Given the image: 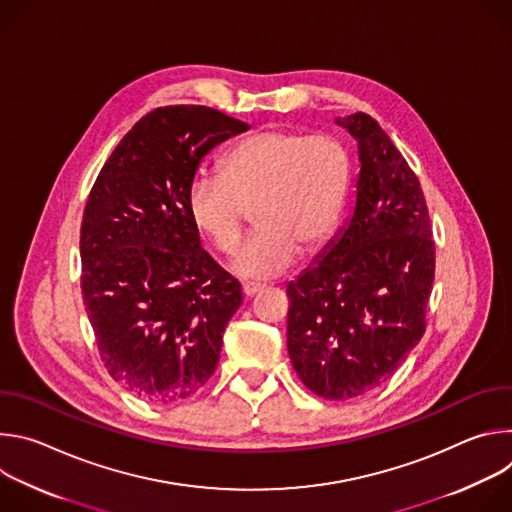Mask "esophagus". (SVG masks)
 Returning <instances> with one entry per match:
<instances>
[{
  "mask_svg": "<svg viewBox=\"0 0 512 512\" xmlns=\"http://www.w3.org/2000/svg\"><path fill=\"white\" fill-rule=\"evenodd\" d=\"M265 287V283H257V281H245L243 283V294L247 298H253L255 294H259V291Z\"/></svg>",
  "mask_w": 512,
  "mask_h": 512,
  "instance_id": "esophagus-1",
  "label": "esophagus"
}]
</instances>
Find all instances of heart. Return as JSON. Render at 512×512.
<instances>
[{"label":"heart","instance_id":"1","mask_svg":"<svg viewBox=\"0 0 512 512\" xmlns=\"http://www.w3.org/2000/svg\"><path fill=\"white\" fill-rule=\"evenodd\" d=\"M352 178L350 154L330 133L287 129L241 139L221 162V176H198L188 188V214L218 253H233L247 208L255 231L239 247L233 269L273 277L300 251L326 247L342 216Z\"/></svg>","mask_w":512,"mask_h":512}]
</instances>
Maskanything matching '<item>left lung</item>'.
<instances>
[{
  "label": "left lung",
  "mask_w": 512,
  "mask_h": 512,
  "mask_svg": "<svg viewBox=\"0 0 512 512\" xmlns=\"http://www.w3.org/2000/svg\"><path fill=\"white\" fill-rule=\"evenodd\" d=\"M336 123L358 143L356 206L287 285V350L312 393L344 401L387 383L425 334L435 245L421 184L381 125L367 113Z\"/></svg>",
  "instance_id": "8db88e82"
}]
</instances>
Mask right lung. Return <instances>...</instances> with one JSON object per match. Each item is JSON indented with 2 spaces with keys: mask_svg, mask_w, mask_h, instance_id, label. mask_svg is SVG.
Wrapping results in <instances>:
<instances>
[{
  "mask_svg": "<svg viewBox=\"0 0 512 512\" xmlns=\"http://www.w3.org/2000/svg\"><path fill=\"white\" fill-rule=\"evenodd\" d=\"M249 125L202 105L141 117L101 168L81 225V289L109 375L152 403L212 377L241 283L202 247L188 188L214 145Z\"/></svg>",
  "mask_w": 512,
  "mask_h": 512,
  "instance_id": "add662e5",
  "label": "right lung"
}]
</instances>
